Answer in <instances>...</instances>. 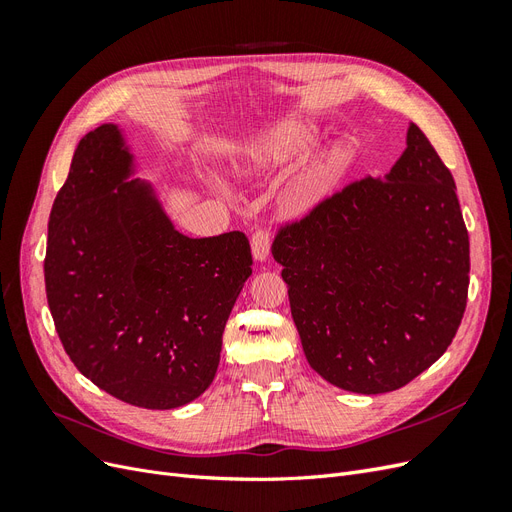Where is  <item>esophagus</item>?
<instances>
[{"mask_svg":"<svg viewBox=\"0 0 512 512\" xmlns=\"http://www.w3.org/2000/svg\"><path fill=\"white\" fill-rule=\"evenodd\" d=\"M271 252V237L267 230H256L252 235V256L256 262H265Z\"/></svg>","mask_w":512,"mask_h":512,"instance_id":"34e87169","label":"esophagus"}]
</instances>
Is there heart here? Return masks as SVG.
<instances>
[{
  "instance_id": "obj_1",
  "label": "heart",
  "mask_w": 512,
  "mask_h": 512,
  "mask_svg": "<svg viewBox=\"0 0 512 512\" xmlns=\"http://www.w3.org/2000/svg\"><path fill=\"white\" fill-rule=\"evenodd\" d=\"M318 143V128L305 119H286L252 138L239 168L243 177L260 179L282 173ZM354 162L348 145H335L309 162L292 188V205L305 213L327 200Z\"/></svg>"
}]
</instances>
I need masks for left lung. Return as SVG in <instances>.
I'll return each instance as SVG.
<instances>
[{
  "label": "left lung",
  "instance_id": "left-lung-1",
  "mask_svg": "<svg viewBox=\"0 0 512 512\" xmlns=\"http://www.w3.org/2000/svg\"><path fill=\"white\" fill-rule=\"evenodd\" d=\"M455 190L410 121L389 173L348 185L273 241L307 363L337 389H401L451 346L470 284Z\"/></svg>",
  "mask_w": 512,
  "mask_h": 512
}]
</instances>
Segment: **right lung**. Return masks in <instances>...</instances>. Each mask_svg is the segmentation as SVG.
I'll list each match as a JSON object with an SVG mask.
<instances>
[{"label":"right lung","mask_w":512,"mask_h":512,"mask_svg":"<svg viewBox=\"0 0 512 512\" xmlns=\"http://www.w3.org/2000/svg\"><path fill=\"white\" fill-rule=\"evenodd\" d=\"M136 175L119 123L81 138L49 218L46 299L85 378L126 404L170 410L213 382L252 254L237 230L183 235Z\"/></svg>","instance_id":"add662e5"}]
</instances>
